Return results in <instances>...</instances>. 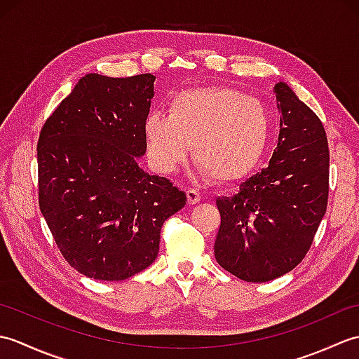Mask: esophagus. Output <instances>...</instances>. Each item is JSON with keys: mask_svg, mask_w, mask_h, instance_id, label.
Instances as JSON below:
<instances>
[{"mask_svg": "<svg viewBox=\"0 0 359 359\" xmlns=\"http://www.w3.org/2000/svg\"><path fill=\"white\" fill-rule=\"evenodd\" d=\"M187 197H188V203H189V205L199 203V202H201V199H202V196H201V193H199V189H196V188H189V189H187Z\"/></svg>", "mask_w": 359, "mask_h": 359, "instance_id": "1", "label": "esophagus"}]
</instances>
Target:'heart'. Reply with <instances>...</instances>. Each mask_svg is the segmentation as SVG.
<instances>
[{
	"instance_id": "obj_1",
	"label": "heart",
	"mask_w": 359,
	"mask_h": 359,
	"mask_svg": "<svg viewBox=\"0 0 359 359\" xmlns=\"http://www.w3.org/2000/svg\"><path fill=\"white\" fill-rule=\"evenodd\" d=\"M271 131L269 104L230 88L180 90L170 98L166 114L151 111L143 121L147 152L157 171H174L191 148L201 170L219 182L253 170Z\"/></svg>"
}]
</instances>
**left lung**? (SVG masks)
Returning a JSON list of instances; mask_svg holds the SVG:
<instances>
[{
  "instance_id": "1",
  "label": "left lung",
  "mask_w": 359,
  "mask_h": 359,
  "mask_svg": "<svg viewBox=\"0 0 359 359\" xmlns=\"http://www.w3.org/2000/svg\"><path fill=\"white\" fill-rule=\"evenodd\" d=\"M280 109L278 147L261 172L231 197H217L219 265L247 282H269L299 264L329 197V143L321 120L287 83L274 86Z\"/></svg>"
}]
</instances>
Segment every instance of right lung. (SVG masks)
<instances>
[{
	"label": "right lung",
	"mask_w": 359,
	"mask_h": 359,
	"mask_svg": "<svg viewBox=\"0 0 359 359\" xmlns=\"http://www.w3.org/2000/svg\"><path fill=\"white\" fill-rule=\"evenodd\" d=\"M151 74H88L46 120L36 147L40 210L69 265L97 280H123L156 261L165 220L187 194L144 172L143 121Z\"/></svg>",
	"instance_id": "add662e5"
}]
</instances>
